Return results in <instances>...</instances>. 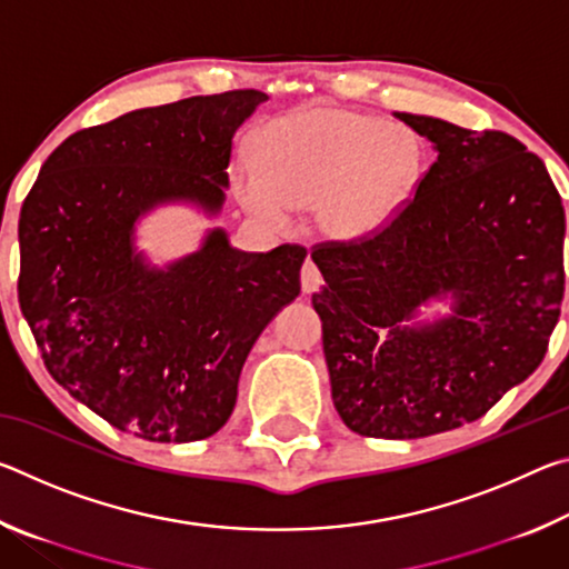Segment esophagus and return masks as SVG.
Instances as JSON below:
<instances>
[{"label":"esophagus","mask_w":569,"mask_h":569,"mask_svg":"<svg viewBox=\"0 0 569 569\" xmlns=\"http://www.w3.org/2000/svg\"><path fill=\"white\" fill-rule=\"evenodd\" d=\"M321 283H323L321 271H319V268H316V263L311 261V258H308V261L301 268V288H303V293H313Z\"/></svg>","instance_id":"esophagus-1"}]
</instances>
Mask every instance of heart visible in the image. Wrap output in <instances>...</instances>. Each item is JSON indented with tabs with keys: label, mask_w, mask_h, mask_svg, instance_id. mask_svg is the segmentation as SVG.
Instances as JSON below:
<instances>
[{
	"label": "heart",
	"mask_w": 569,
	"mask_h": 569,
	"mask_svg": "<svg viewBox=\"0 0 569 569\" xmlns=\"http://www.w3.org/2000/svg\"><path fill=\"white\" fill-rule=\"evenodd\" d=\"M421 166L413 132L319 104L268 122L256 140V162H236L230 180L240 203L271 223L316 203L326 236L363 240L401 216Z\"/></svg>",
	"instance_id": "b5f03b06"
}]
</instances>
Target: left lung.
<instances>
[{
  "label": "left lung",
  "instance_id": "1",
  "mask_svg": "<svg viewBox=\"0 0 569 569\" xmlns=\"http://www.w3.org/2000/svg\"><path fill=\"white\" fill-rule=\"evenodd\" d=\"M437 160L381 233L313 246L331 397L361 437L465 427L545 359L565 293V208L545 162L499 130L397 112ZM452 313L407 327L429 297Z\"/></svg>",
  "mask_w": 569,
  "mask_h": 569
}]
</instances>
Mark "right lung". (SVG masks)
Here are the masks:
<instances>
[{
    "mask_svg": "<svg viewBox=\"0 0 569 569\" xmlns=\"http://www.w3.org/2000/svg\"><path fill=\"white\" fill-rule=\"evenodd\" d=\"M266 100L198 94L84 128L24 198L19 306L52 379L114 429L160 445L216 435L256 339L301 293L296 243L246 253L213 228L168 268L134 250L156 206L220 213L233 134Z\"/></svg>",
    "mask_w": 569,
    "mask_h": 569,
    "instance_id": "right-lung-1",
    "label": "right lung"
}]
</instances>
